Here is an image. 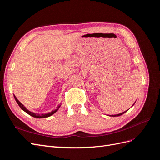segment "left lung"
<instances>
[{"instance_id":"left-lung-1","label":"left lung","mask_w":160,"mask_h":160,"mask_svg":"<svg viewBox=\"0 0 160 160\" xmlns=\"http://www.w3.org/2000/svg\"><path fill=\"white\" fill-rule=\"evenodd\" d=\"M134 105V104H133ZM128 111V110H127ZM127 111H124V112H123V113H119V114H117V115H110V116H112V117H116V116H120V115H122V114H123L124 113H125Z\"/></svg>"}]
</instances>
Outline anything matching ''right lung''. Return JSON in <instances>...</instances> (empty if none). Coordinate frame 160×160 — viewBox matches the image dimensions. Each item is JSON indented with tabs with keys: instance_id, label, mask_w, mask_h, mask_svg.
<instances>
[{
	"instance_id": "1",
	"label": "right lung",
	"mask_w": 160,
	"mask_h": 160,
	"mask_svg": "<svg viewBox=\"0 0 160 160\" xmlns=\"http://www.w3.org/2000/svg\"><path fill=\"white\" fill-rule=\"evenodd\" d=\"M14 99H15V100H16V101H17V103L18 105H19V107H20V108H21V109H22L24 111H25V112H26L27 113H28V115H30L32 116V117L36 118H45L49 117V116L52 115V114H54V113L56 112V111H57L58 109H59V108H60V106H61V105H59V106H58V108H57V109L51 111V112H50V113H46V114H37V113H32V112H31V111H28V109H27V108L25 107V106H24V105L20 102V101H19L17 99V98H16L15 95H14Z\"/></svg>"
}]
</instances>
